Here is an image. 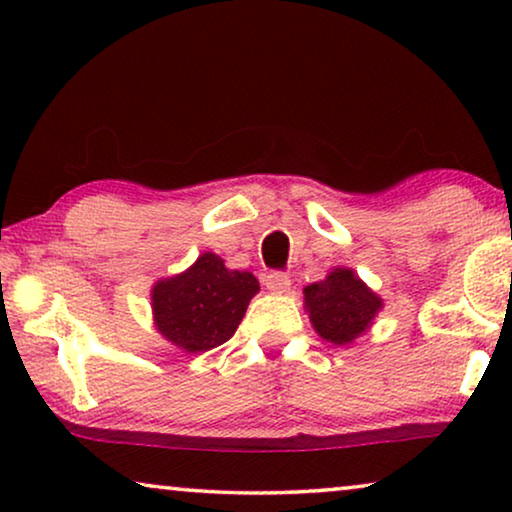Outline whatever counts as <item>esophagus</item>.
I'll use <instances>...</instances> for the list:
<instances>
[{"mask_svg":"<svg viewBox=\"0 0 512 512\" xmlns=\"http://www.w3.org/2000/svg\"><path fill=\"white\" fill-rule=\"evenodd\" d=\"M265 286H268L270 293H286L291 289V277L284 275V272H270L265 277Z\"/></svg>","mask_w":512,"mask_h":512,"instance_id":"obj_1","label":"esophagus"}]
</instances>
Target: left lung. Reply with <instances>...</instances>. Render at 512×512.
Segmentation results:
<instances>
[{
    "label": "left lung",
    "mask_w": 512,
    "mask_h": 512,
    "mask_svg": "<svg viewBox=\"0 0 512 512\" xmlns=\"http://www.w3.org/2000/svg\"><path fill=\"white\" fill-rule=\"evenodd\" d=\"M303 293L314 331L333 345H352L384 307V300L345 265L333 268L321 282L305 286Z\"/></svg>",
    "instance_id": "left-lung-1"
}]
</instances>
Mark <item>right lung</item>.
Here are the masks:
<instances>
[{"label": "right lung", "mask_w": 512, "mask_h": 512, "mask_svg": "<svg viewBox=\"0 0 512 512\" xmlns=\"http://www.w3.org/2000/svg\"><path fill=\"white\" fill-rule=\"evenodd\" d=\"M261 291L251 272L228 270L214 251L151 289L153 326L174 347L200 354L233 338L251 298Z\"/></svg>", "instance_id": "add662e5"}]
</instances>
